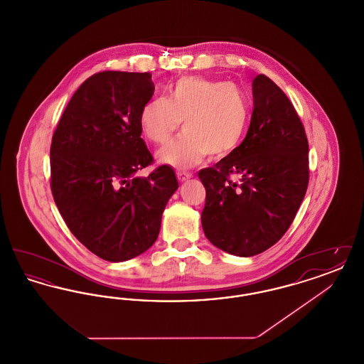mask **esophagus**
Instances as JSON below:
<instances>
[{
  "instance_id": "1",
  "label": "esophagus",
  "mask_w": 364,
  "mask_h": 364,
  "mask_svg": "<svg viewBox=\"0 0 364 364\" xmlns=\"http://www.w3.org/2000/svg\"><path fill=\"white\" fill-rule=\"evenodd\" d=\"M177 178H178V181L180 183H184V181H187L188 178L192 177V174L187 173V172H177Z\"/></svg>"
}]
</instances>
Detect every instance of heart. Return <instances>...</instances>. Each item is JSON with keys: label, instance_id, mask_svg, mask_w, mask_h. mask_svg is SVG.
Wrapping results in <instances>:
<instances>
[{"label": "heart", "instance_id": "b5f03b06", "mask_svg": "<svg viewBox=\"0 0 364 364\" xmlns=\"http://www.w3.org/2000/svg\"><path fill=\"white\" fill-rule=\"evenodd\" d=\"M248 120V98L240 87L192 76L178 79L168 100L147 101L139 116L143 135L156 144L166 143L183 122L184 134L156 154L159 162L177 169L195 166L206 156L223 159L232 154Z\"/></svg>", "mask_w": 364, "mask_h": 364}]
</instances>
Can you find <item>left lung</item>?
<instances>
[{
  "label": "left lung",
  "instance_id": "8db88e82",
  "mask_svg": "<svg viewBox=\"0 0 364 364\" xmlns=\"http://www.w3.org/2000/svg\"><path fill=\"white\" fill-rule=\"evenodd\" d=\"M254 112L242 144L198 176L206 188L203 232L217 248L254 257L284 236L309 186V141L285 92L252 80Z\"/></svg>",
  "mask_w": 364,
  "mask_h": 364
}]
</instances>
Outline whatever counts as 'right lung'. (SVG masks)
Returning <instances> with one entry per match:
<instances>
[{
	"instance_id": "obj_1",
	"label": "right lung",
	"mask_w": 364,
	"mask_h": 364,
	"mask_svg": "<svg viewBox=\"0 0 364 364\" xmlns=\"http://www.w3.org/2000/svg\"><path fill=\"white\" fill-rule=\"evenodd\" d=\"M151 73L105 70L76 90L53 134V198L72 235L109 262L132 259L156 242L162 213L178 188L173 169L153 164L140 138Z\"/></svg>"
}]
</instances>
